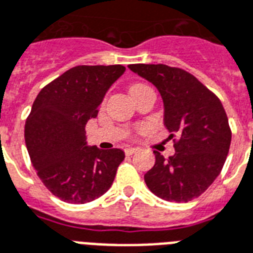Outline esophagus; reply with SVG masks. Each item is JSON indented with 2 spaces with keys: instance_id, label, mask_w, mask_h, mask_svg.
<instances>
[{
  "instance_id": "1",
  "label": "esophagus",
  "mask_w": 253,
  "mask_h": 253,
  "mask_svg": "<svg viewBox=\"0 0 253 253\" xmlns=\"http://www.w3.org/2000/svg\"><path fill=\"white\" fill-rule=\"evenodd\" d=\"M136 152H137V148H126V149H125L126 156H131L133 155V153H136Z\"/></svg>"
}]
</instances>
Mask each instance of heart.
<instances>
[{
    "label": "heart",
    "instance_id": "b5f03b06",
    "mask_svg": "<svg viewBox=\"0 0 253 253\" xmlns=\"http://www.w3.org/2000/svg\"><path fill=\"white\" fill-rule=\"evenodd\" d=\"M143 85H144V84H135V85H132V87H131V89H133V88H139V87H143Z\"/></svg>",
    "mask_w": 253,
    "mask_h": 253
}]
</instances>
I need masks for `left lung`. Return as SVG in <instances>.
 I'll return each instance as SVG.
<instances>
[{"mask_svg": "<svg viewBox=\"0 0 253 253\" xmlns=\"http://www.w3.org/2000/svg\"><path fill=\"white\" fill-rule=\"evenodd\" d=\"M151 82L164 101V125L174 135L175 153L165 159L155 151L156 162L144 175L159 198L187 203L199 198L221 173L231 143V130L219 98L192 74L166 65H130Z\"/></svg>", "mask_w": 253, "mask_h": 253, "instance_id": "obj_1", "label": "left lung"}]
</instances>
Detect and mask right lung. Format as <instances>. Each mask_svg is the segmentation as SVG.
Masks as SVG:
<instances>
[{
    "instance_id": "obj_1",
    "label": "right lung",
    "mask_w": 253,
    "mask_h": 253,
    "mask_svg": "<svg viewBox=\"0 0 253 253\" xmlns=\"http://www.w3.org/2000/svg\"><path fill=\"white\" fill-rule=\"evenodd\" d=\"M122 65L77 66L45 85L24 126V139L39 178L54 196L70 204H85L105 194L125 160L118 148L88 147L85 125Z\"/></svg>"
}]
</instances>
